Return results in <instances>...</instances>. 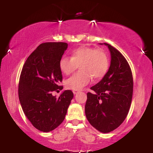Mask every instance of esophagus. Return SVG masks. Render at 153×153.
I'll use <instances>...</instances> for the list:
<instances>
[{"label": "esophagus", "mask_w": 153, "mask_h": 153, "mask_svg": "<svg viewBox=\"0 0 153 153\" xmlns=\"http://www.w3.org/2000/svg\"><path fill=\"white\" fill-rule=\"evenodd\" d=\"M79 92V91H78V90H74V91H73V93H74L75 95V94L78 93Z\"/></svg>", "instance_id": "esophagus-1"}]
</instances>
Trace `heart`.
Here are the masks:
<instances>
[{"label":"heart","mask_w":153,"mask_h":153,"mask_svg":"<svg viewBox=\"0 0 153 153\" xmlns=\"http://www.w3.org/2000/svg\"><path fill=\"white\" fill-rule=\"evenodd\" d=\"M79 65L80 71L65 81L69 89L81 90L88 84L91 77L100 80L107 73L110 65L108 54L100 49L81 46L74 49L71 57L62 56L59 61V68L67 75L74 72Z\"/></svg>","instance_id":"obj_1"}]
</instances>
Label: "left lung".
Masks as SVG:
<instances>
[{
  "instance_id": "obj_1",
  "label": "left lung",
  "mask_w": 153,
  "mask_h": 153,
  "mask_svg": "<svg viewBox=\"0 0 153 153\" xmlns=\"http://www.w3.org/2000/svg\"><path fill=\"white\" fill-rule=\"evenodd\" d=\"M111 52V65L103 79L87 93L85 116L92 126L108 133L120 126L128 114L133 95V76L126 58L104 43Z\"/></svg>"
}]
</instances>
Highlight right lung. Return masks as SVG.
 Listing matches in <instances>:
<instances>
[{"label": "right lung", "instance_id": "1", "mask_svg": "<svg viewBox=\"0 0 153 153\" xmlns=\"http://www.w3.org/2000/svg\"><path fill=\"white\" fill-rule=\"evenodd\" d=\"M65 42L39 45L23 66L19 83V98L23 111L35 128L44 132L53 130L65 118L74 94L65 91L59 97L52 92L63 88L59 61L68 48Z\"/></svg>", "mask_w": 153, "mask_h": 153}]
</instances>
